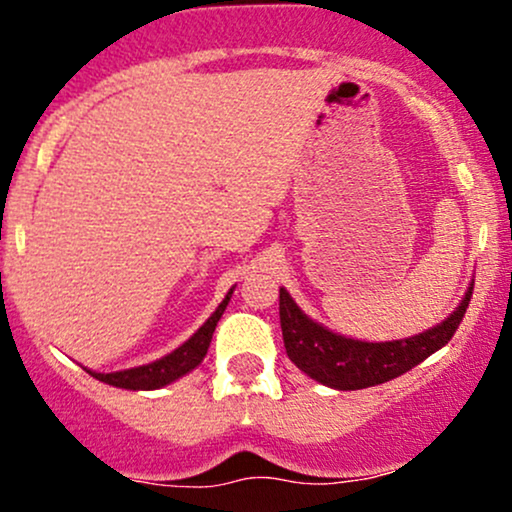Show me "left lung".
<instances>
[{"instance_id":"1","label":"left lung","mask_w":512,"mask_h":512,"mask_svg":"<svg viewBox=\"0 0 512 512\" xmlns=\"http://www.w3.org/2000/svg\"><path fill=\"white\" fill-rule=\"evenodd\" d=\"M472 291L474 286H469L460 308L433 330L399 339V342L373 344L346 339L342 334L325 330L310 317H305L289 293L281 289L279 320L286 354L303 373H308L317 383L334 387V390H363V387L387 383V380L419 366L428 356L436 354L440 346L450 342L467 313Z\"/></svg>"}]
</instances>
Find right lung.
I'll return each instance as SVG.
<instances>
[{
	"label": "right lung",
	"mask_w": 512,
	"mask_h": 512,
	"mask_svg": "<svg viewBox=\"0 0 512 512\" xmlns=\"http://www.w3.org/2000/svg\"><path fill=\"white\" fill-rule=\"evenodd\" d=\"M231 293L233 289L226 293V298H223L219 308H216V313L211 315L185 344L178 346L173 354L158 358V361L149 363V366L117 370V373H93V370H88V373L96 380H103V383L115 387H125V390H156V387H163L173 383V380L182 378V375L190 373L192 368H197L199 363H202V358L207 356L211 334H214L216 322L221 320L223 310H226L228 301H231Z\"/></svg>",
	"instance_id": "right-lung-1"
}]
</instances>
